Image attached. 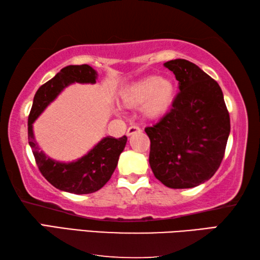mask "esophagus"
Returning a JSON list of instances; mask_svg holds the SVG:
<instances>
[{"label": "esophagus", "mask_w": 260, "mask_h": 260, "mask_svg": "<svg viewBox=\"0 0 260 260\" xmlns=\"http://www.w3.org/2000/svg\"><path fill=\"white\" fill-rule=\"evenodd\" d=\"M141 132V128L140 127H138V126H135V125H133V126H131V127H128V129H127V132H126V134L128 135V136H131V135H133V134H136V133H140Z\"/></svg>", "instance_id": "obj_1"}]
</instances>
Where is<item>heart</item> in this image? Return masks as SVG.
Masks as SVG:
<instances>
[{
  "label": "heart",
  "mask_w": 260,
  "mask_h": 260,
  "mask_svg": "<svg viewBox=\"0 0 260 260\" xmlns=\"http://www.w3.org/2000/svg\"><path fill=\"white\" fill-rule=\"evenodd\" d=\"M177 95V86L170 78L149 76L132 82L121 90L119 101L127 109L141 107L148 120L160 119L170 111Z\"/></svg>",
  "instance_id": "heart-1"
}]
</instances>
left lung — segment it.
Masks as SVG:
<instances>
[{
	"label": "left lung",
	"mask_w": 260,
	"mask_h": 260,
	"mask_svg": "<svg viewBox=\"0 0 260 260\" xmlns=\"http://www.w3.org/2000/svg\"><path fill=\"white\" fill-rule=\"evenodd\" d=\"M164 67L179 81V94L170 112L152 127L149 164L166 187L192 188L217 172L231 132L230 113L218 82L186 59Z\"/></svg>",
	"instance_id": "obj_1"
}]
</instances>
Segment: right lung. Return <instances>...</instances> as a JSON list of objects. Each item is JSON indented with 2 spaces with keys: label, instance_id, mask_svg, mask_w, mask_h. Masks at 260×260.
Segmentation results:
<instances>
[{
  "label": "right lung",
  "instance_id": "right-lung-1",
  "mask_svg": "<svg viewBox=\"0 0 260 260\" xmlns=\"http://www.w3.org/2000/svg\"><path fill=\"white\" fill-rule=\"evenodd\" d=\"M96 79L98 72L87 64L69 65L61 69L51 80L39 88L28 116V143L41 174L59 190L77 195L98 191L109 181L126 146L127 138L125 135L119 139L107 136L85 156L71 162H61L51 159L40 150L34 138L33 122L64 88L74 82L95 83Z\"/></svg>",
  "mask_w": 260,
  "mask_h": 260
}]
</instances>
